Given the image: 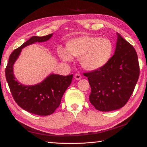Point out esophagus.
Instances as JSON below:
<instances>
[{
  "instance_id": "obj_1",
  "label": "esophagus",
  "mask_w": 147,
  "mask_h": 147,
  "mask_svg": "<svg viewBox=\"0 0 147 147\" xmlns=\"http://www.w3.org/2000/svg\"><path fill=\"white\" fill-rule=\"evenodd\" d=\"M74 79H76V80H80L82 78V76L80 74L76 73V74H74Z\"/></svg>"
}]
</instances>
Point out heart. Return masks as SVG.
<instances>
[{"mask_svg": "<svg viewBox=\"0 0 147 147\" xmlns=\"http://www.w3.org/2000/svg\"><path fill=\"white\" fill-rule=\"evenodd\" d=\"M67 49L59 47L58 54L62 60L71 61L73 57L80 58V64L88 71L103 67L112 56L113 47L108 38L84 36L69 40Z\"/></svg>", "mask_w": 147, "mask_h": 147, "instance_id": "obj_1", "label": "heart"}]
</instances>
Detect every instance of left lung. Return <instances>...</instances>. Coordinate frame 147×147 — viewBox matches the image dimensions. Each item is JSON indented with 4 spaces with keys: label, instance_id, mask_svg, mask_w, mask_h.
I'll return each mask as SVG.
<instances>
[{
    "label": "left lung",
    "instance_id": "left-lung-1",
    "mask_svg": "<svg viewBox=\"0 0 147 147\" xmlns=\"http://www.w3.org/2000/svg\"><path fill=\"white\" fill-rule=\"evenodd\" d=\"M84 74L91 86L89 101L94 108L101 111L120 109L127 103L139 78L136 50L117 33L115 53L108 63Z\"/></svg>",
    "mask_w": 147,
    "mask_h": 147
}]
</instances>
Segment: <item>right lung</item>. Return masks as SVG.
<instances>
[{"label":"right lung","mask_w":147,"mask_h":147,"mask_svg":"<svg viewBox=\"0 0 147 147\" xmlns=\"http://www.w3.org/2000/svg\"><path fill=\"white\" fill-rule=\"evenodd\" d=\"M52 36L53 34L43 37L32 36L12 52L5 71L7 82L15 101L21 108L35 115H49L54 112L61 103L65 91L71 84L73 74L62 76L51 74L36 85L25 86L16 80L13 65L24 47L36 42L47 41Z\"/></svg>","instance_id":"add662e5"}]
</instances>
